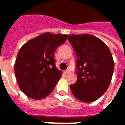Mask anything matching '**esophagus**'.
Returning a JSON list of instances; mask_svg holds the SVG:
<instances>
[{
    "label": "esophagus",
    "instance_id": "1",
    "mask_svg": "<svg viewBox=\"0 0 125 125\" xmlns=\"http://www.w3.org/2000/svg\"><path fill=\"white\" fill-rule=\"evenodd\" d=\"M65 73H66V74H69V73H70L71 72H70V70H66L65 71Z\"/></svg>",
    "mask_w": 125,
    "mask_h": 125
}]
</instances>
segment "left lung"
Segmentation results:
<instances>
[{
  "instance_id": "8db88e82",
  "label": "left lung",
  "mask_w": 125,
  "mask_h": 125,
  "mask_svg": "<svg viewBox=\"0 0 125 125\" xmlns=\"http://www.w3.org/2000/svg\"><path fill=\"white\" fill-rule=\"evenodd\" d=\"M68 40L77 55V81L70 85L71 91L81 102H94L111 81L114 61L111 51L103 41L89 34L70 35Z\"/></svg>"
}]
</instances>
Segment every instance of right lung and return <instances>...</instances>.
<instances>
[{"instance_id": "1", "label": "right lung", "mask_w": 125, "mask_h": 125, "mask_svg": "<svg viewBox=\"0 0 125 125\" xmlns=\"http://www.w3.org/2000/svg\"><path fill=\"white\" fill-rule=\"evenodd\" d=\"M67 35L45 32L28 41L17 54L14 73L17 83L27 97L41 99L50 94L62 76L55 67L56 49Z\"/></svg>"}]
</instances>
